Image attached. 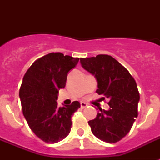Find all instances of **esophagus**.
<instances>
[{
  "label": "esophagus",
  "mask_w": 160,
  "mask_h": 160,
  "mask_svg": "<svg viewBox=\"0 0 160 160\" xmlns=\"http://www.w3.org/2000/svg\"><path fill=\"white\" fill-rule=\"evenodd\" d=\"M87 105H88L87 103L83 102V101H81V102H80V107H81L82 109H84V108H85V107L87 106Z\"/></svg>",
  "instance_id": "34e87169"
}]
</instances>
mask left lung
I'll list each match as a JSON object with an SVG mask.
<instances>
[{"instance_id": "1", "label": "left lung", "mask_w": 160, "mask_h": 160, "mask_svg": "<svg viewBox=\"0 0 160 160\" xmlns=\"http://www.w3.org/2000/svg\"><path fill=\"white\" fill-rule=\"evenodd\" d=\"M82 67L95 75L98 83L96 93L108 98L109 110L100 109L97 116L90 120L95 136L107 143H116L131 129L138 116L139 93L135 80L114 58L108 55L80 58Z\"/></svg>"}]
</instances>
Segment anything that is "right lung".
Here are the masks:
<instances>
[{
	"mask_svg": "<svg viewBox=\"0 0 160 160\" xmlns=\"http://www.w3.org/2000/svg\"><path fill=\"white\" fill-rule=\"evenodd\" d=\"M79 59L52 52L36 60L24 75L19 92L23 114L31 130L46 143H57L70 134L71 117L80 107L78 101L59 107L56 101Z\"/></svg>",
	"mask_w": 160,
	"mask_h": 160,
	"instance_id": "right-lung-1",
	"label": "right lung"
}]
</instances>
